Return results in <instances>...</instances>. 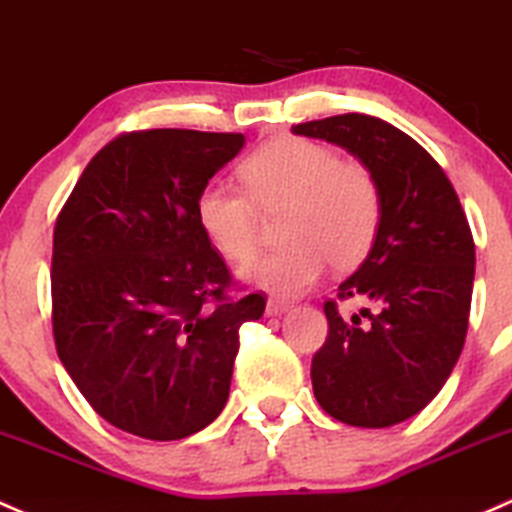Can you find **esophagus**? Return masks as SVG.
Returning <instances> with one entry per match:
<instances>
[{
    "mask_svg": "<svg viewBox=\"0 0 512 512\" xmlns=\"http://www.w3.org/2000/svg\"><path fill=\"white\" fill-rule=\"evenodd\" d=\"M289 309V301L284 299H270L267 301V316H279Z\"/></svg>",
    "mask_w": 512,
    "mask_h": 512,
    "instance_id": "obj_1",
    "label": "esophagus"
}]
</instances>
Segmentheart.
Returning a JSON list of instances; mask_svg holds the SVG:
<instances>
[{"label":"heart","instance_id":"obj_1","mask_svg":"<svg viewBox=\"0 0 512 512\" xmlns=\"http://www.w3.org/2000/svg\"><path fill=\"white\" fill-rule=\"evenodd\" d=\"M242 186L213 181L196 198V218L225 260L245 262L260 238V211L284 208L274 252L255 257L242 277L277 297H297L326 270L358 267L383 228L385 196L373 166L341 159L328 144L284 137L240 164Z\"/></svg>","mask_w":512,"mask_h":512}]
</instances>
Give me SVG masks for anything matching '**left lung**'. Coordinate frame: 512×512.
I'll list each match as a JSON object with an SVG mask.
<instances>
[{"label":"left lung","instance_id":"1","mask_svg":"<svg viewBox=\"0 0 512 512\" xmlns=\"http://www.w3.org/2000/svg\"><path fill=\"white\" fill-rule=\"evenodd\" d=\"M294 134L373 166L385 215L368 260L324 301L326 341L311 360L319 405L351 427H392L437 397L469 328L476 247L454 186L410 134L370 115L301 122ZM369 304L351 320L340 301Z\"/></svg>","mask_w":512,"mask_h":512}]
</instances>
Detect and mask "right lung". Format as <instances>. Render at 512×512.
I'll return each mask as SVG.
<instances>
[{"label": "right lung", "mask_w": 512, "mask_h": 512, "mask_svg": "<svg viewBox=\"0 0 512 512\" xmlns=\"http://www.w3.org/2000/svg\"><path fill=\"white\" fill-rule=\"evenodd\" d=\"M238 132L139 129L90 159L53 228L58 358L95 412L152 441L201 432L228 402L240 326L265 294L238 282L196 198L240 152Z\"/></svg>", "instance_id": "add662e5"}]
</instances>
